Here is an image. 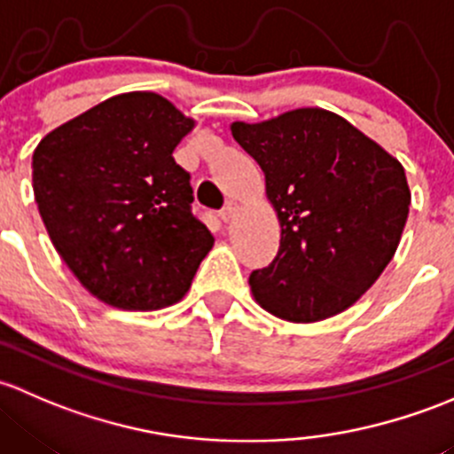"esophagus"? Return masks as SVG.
<instances>
[{"label": "esophagus", "mask_w": 454, "mask_h": 454, "mask_svg": "<svg viewBox=\"0 0 454 454\" xmlns=\"http://www.w3.org/2000/svg\"><path fill=\"white\" fill-rule=\"evenodd\" d=\"M238 209H240V205H238L236 200H227L225 207H223V212H221V218L225 223L233 221V218H236V214H238Z\"/></svg>", "instance_id": "34e87169"}]
</instances>
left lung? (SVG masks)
Returning <instances> with one entry per match:
<instances>
[{"label": "left lung", "instance_id": "8db88e82", "mask_svg": "<svg viewBox=\"0 0 454 454\" xmlns=\"http://www.w3.org/2000/svg\"><path fill=\"white\" fill-rule=\"evenodd\" d=\"M229 129L264 172L266 199L282 229L275 260L251 273V295L291 324L348 310L400 245L411 205L402 163L319 106Z\"/></svg>", "mask_w": 454, "mask_h": 454}]
</instances>
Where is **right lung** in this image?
Instances as JSON below:
<instances>
[{"label":"right lung","instance_id":"add662e5","mask_svg":"<svg viewBox=\"0 0 454 454\" xmlns=\"http://www.w3.org/2000/svg\"><path fill=\"white\" fill-rule=\"evenodd\" d=\"M194 126L168 98L129 91L35 148L32 188L50 240L100 301L161 310L192 286L214 238L190 212V175L172 153Z\"/></svg>","mask_w":454,"mask_h":454}]
</instances>
